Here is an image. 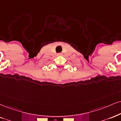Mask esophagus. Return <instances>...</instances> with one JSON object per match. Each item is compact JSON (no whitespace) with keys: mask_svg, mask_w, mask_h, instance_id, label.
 <instances>
[{"mask_svg":"<svg viewBox=\"0 0 121 121\" xmlns=\"http://www.w3.org/2000/svg\"><path fill=\"white\" fill-rule=\"evenodd\" d=\"M61 54H61V53H58V54H57V56H60Z\"/></svg>","mask_w":121,"mask_h":121,"instance_id":"esophagus-1","label":"esophagus"}]
</instances>
